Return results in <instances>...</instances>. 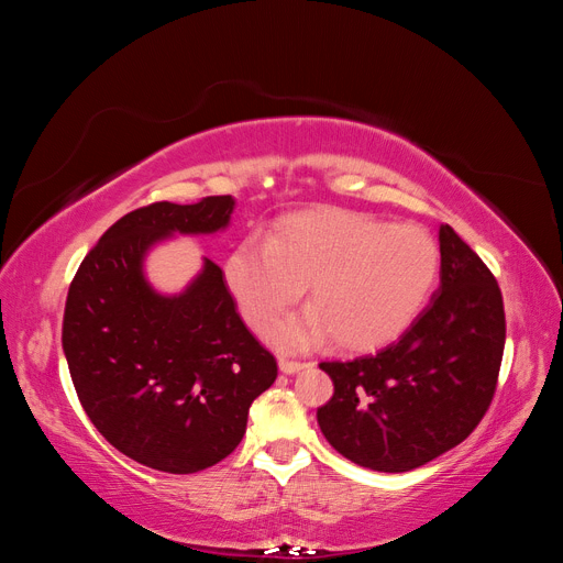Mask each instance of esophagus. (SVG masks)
Segmentation results:
<instances>
[{"label": "esophagus", "instance_id": "esophagus-1", "mask_svg": "<svg viewBox=\"0 0 563 563\" xmlns=\"http://www.w3.org/2000/svg\"><path fill=\"white\" fill-rule=\"evenodd\" d=\"M308 364L305 362H294V360H279V368L284 371V373H298L300 368H305Z\"/></svg>", "mask_w": 563, "mask_h": 563}]
</instances>
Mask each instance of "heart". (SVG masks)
Listing matches in <instances>:
<instances>
[{
    "label": "heart",
    "instance_id": "1",
    "mask_svg": "<svg viewBox=\"0 0 563 563\" xmlns=\"http://www.w3.org/2000/svg\"><path fill=\"white\" fill-rule=\"evenodd\" d=\"M439 272V249L418 225H383L350 211L282 220L267 240L246 234L223 261L244 321L265 333L310 288L312 310L272 331L282 350H310L331 333L347 350L378 347L420 312Z\"/></svg>",
    "mask_w": 563,
    "mask_h": 563
}]
</instances>
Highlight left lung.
Segmentation results:
<instances>
[{
	"instance_id": "obj_1",
	"label": "left lung",
	"mask_w": 563,
	"mask_h": 563,
	"mask_svg": "<svg viewBox=\"0 0 563 563\" xmlns=\"http://www.w3.org/2000/svg\"><path fill=\"white\" fill-rule=\"evenodd\" d=\"M439 291L376 354L321 362L333 397L317 408L329 444L352 463L408 472L465 441L496 395L505 350L500 286L451 225L439 230Z\"/></svg>"
}]
</instances>
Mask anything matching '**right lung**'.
Returning a JSON list of instances; mask_svg holds the SVG:
<instances>
[{
	"instance_id": "1",
	"label": "right lung",
	"mask_w": 563,
	"mask_h": 563,
	"mask_svg": "<svg viewBox=\"0 0 563 563\" xmlns=\"http://www.w3.org/2000/svg\"><path fill=\"white\" fill-rule=\"evenodd\" d=\"M234 199L155 201L119 218L81 261L63 317V350L93 428L145 467L192 474L228 457L277 360L236 312L213 261L185 294L164 298L143 255L172 232H216Z\"/></svg>"
}]
</instances>
